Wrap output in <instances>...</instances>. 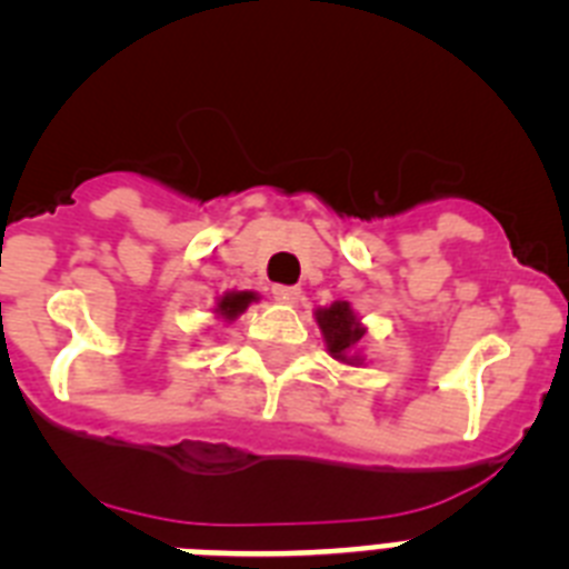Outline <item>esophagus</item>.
<instances>
[{
    "instance_id": "34e87169",
    "label": "esophagus",
    "mask_w": 569,
    "mask_h": 569,
    "mask_svg": "<svg viewBox=\"0 0 569 569\" xmlns=\"http://www.w3.org/2000/svg\"><path fill=\"white\" fill-rule=\"evenodd\" d=\"M273 299L281 301V305H296V301L301 299V290L299 288H288V284H276Z\"/></svg>"
}]
</instances>
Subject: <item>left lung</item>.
Segmentation results:
<instances>
[{
    "label": "left lung",
    "mask_w": 569,
    "mask_h": 569,
    "mask_svg": "<svg viewBox=\"0 0 569 569\" xmlns=\"http://www.w3.org/2000/svg\"><path fill=\"white\" fill-rule=\"evenodd\" d=\"M313 316L321 330V339H325V347H328V353L336 361L350 367L365 365L361 339H365L367 328L361 325L359 313L350 308V301H333L330 308H319Z\"/></svg>",
    "instance_id": "8db88e82"
}]
</instances>
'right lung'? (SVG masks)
Wrapping results in <instances>:
<instances>
[{
    "mask_svg": "<svg viewBox=\"0 0 569 569\" xmlns=\"http://www.w3.org/2000/svg\"><path fill=\"white\" fill-rule=\"evenodd\" d=\"M259 299L261 296L253 293V290H228V293H222L219 299H216V308H213L216 321H219V325H230V321L239 319V316Z\"/></svg>",
    "mask_w": 569,
    "mask_h": 569,
    "instance_id": "1",
    "label": "right lung"
}]
</instances>
